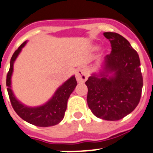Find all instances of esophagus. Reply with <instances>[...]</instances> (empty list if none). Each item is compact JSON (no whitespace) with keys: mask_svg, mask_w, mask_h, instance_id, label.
I'll return each mask as SVG.
<instances>
[{"mask_svg":"<svg viewBox=\"0 0 153 153\" xmlns=\"http://www.w3.org/2000/svg\"><path fill=\"white\" fill-rule=\"evenodd\" d=\"M75 76H76L77 82L78 83H83L88 78V71H87L86 69L83 68H78L76 71Z\"/></svg>","mask_w":153,"mask_h":153,"instance_id":"1","label":"esophagus"}]
</instances>
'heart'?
<instances>
[{"instance_id": "obj_1", "label": "heart", "mask_w": 153, "mask_h": 153, "mask_svg": "<svg viewBox=\"0 0 153 153\" xmlns=\"http://www.w3.org/2000/svg\"><path fill=\"white\" fill-rule=\"evenodd\" d=\"M98 48H99V46H97V45H95V46H94L93 49H95V50H96V49H98Z\"/></svg>"}]
</instances>
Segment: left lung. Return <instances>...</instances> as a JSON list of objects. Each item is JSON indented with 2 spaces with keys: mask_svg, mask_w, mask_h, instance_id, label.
I'll use <instances>...</instances> for the list:
<instances>
[{
  "mask_svg": "<svg viewBox=\"0 0 153 153\" xmlns=\"http://www.w3.org/2000/svg\"><path fill=\"white\" fill-rule=\"evenodd\" d=\"M104 36L111 44L102 70L87 80V102L97 117L119 120L137 107L141 97L143 76L139 55L124 37L117 33Z\"/></svg>",
  "mask_w": 153,
  "mask_h": 153,
  "instance_id": "left-lung-1",
  "label": "left lung"
}]
</instances>
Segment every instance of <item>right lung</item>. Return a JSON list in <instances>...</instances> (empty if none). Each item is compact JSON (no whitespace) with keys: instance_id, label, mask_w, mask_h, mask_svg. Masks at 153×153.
Listing matches in <instances>:
<instances>
[{"instance_id":"1","label":"right lung","mask_w":153,"mask_h":153,"mask_svg":"<svg viewBox=\"0 0 153 153\" xmlns=\"http://www.w3.org/2000/svg\"><path fill=\"white\" fill-rule=\"evenodd\" d=\"M27 41L22 43L13 54L10 63V69L7 75L6 85L10 103L18 116L28 123L37 126H51L59 123L64 118L69 96L77 85L75 75L63 83L56 90L52 98L43 105L39 107H27L19 101L11 89V76L13 74V63L24 47Z\"/></svg>"}]
</instances>
